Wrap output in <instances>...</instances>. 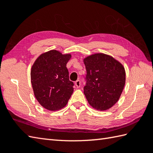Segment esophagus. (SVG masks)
<instances>
[{
    "label": "esophagus",
    "instance_id": "esophagus-1",
    "mask_svg": "<svg viewBox=\"0 0 153 153\" xmlns=\"http://www.w3.org/2000/svg\"><path fill=\"white\" fill-rule=\"evenodd\" d=\"M75 85H76V87H77V88H79V87L81 86V82L79 80H77L76 82H75Z\"/></svg>",
    "mask_w": 153,
    "mask_h": 153
}]
</instances>
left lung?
<instances>
[{
	"label": "left lung",
	"mask_w": 153,
	"mask_h": 153,
	"mask_svg": "<svg viewBox=\"0 0 153 153\" xmlns=\"http://www.w3.org/2000/svg\"><path fill=\"white\" fill-rule=\"evenodd\" d=\"M87 70L84 94L89 105L100 111L118 102L126 83L122 64L110 55L95 53L83 59Z\"/></svg>",
	"instance_id": "1"
}]
</instances>
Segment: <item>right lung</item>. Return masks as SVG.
Wrapping results in <instances>:
<instances>
[{
  "label": "right lung",
  "mask_w": 153,
  "mask_h": 153,
  "mask_svg": "<svg viewBox=\"0 0 153 153\" xmlns=\"http://www.w3.org/2000/svg\"><path fill=\"white\" fill-rule=\"evenodd\" d=\"M71 54L51 50L39 56L31 70L34 95L40 105L51 111L66 106L74 92L66 64Z\"/></svg>",
  "instance_id": "add662e5"
}]
</instances>
